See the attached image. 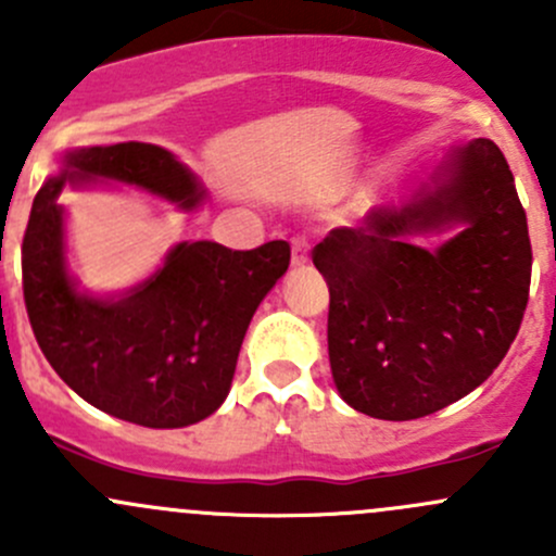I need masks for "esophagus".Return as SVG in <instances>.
Segmentation results:
<instances>
[{"instance_id":"34e87169","label":"esophagus","mask_w":556,"mask_h":556,"mask_svg":"<svg viewBox=\"0 0 556 556\" xmlns=\"http://www.w3.org/2000/svg\"><path fill=\"white\" fill-rule=\"evenodd\" d=\"M290 263L293 266H304L309 263V242L304 237H295L293 239V252H290Z\"/></svg>"}]
</instances>
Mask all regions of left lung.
Masks as SVG:
<instances>
[{"mask_svg":"<svg viewBox=\"0 0 556 556\" xmlns=\"http://www.w3.org/2000/svg\"><path fill=\"white\" fill-rule=\"evenodd\" d=\"M441 232L433 248L416 242ZM314 266L330 290V371L355 412L406 422L473 392L517 339L530 293L527 215L501 148H454L408 204L330 231Z\"/></svg>","mask_w":556,"mask_h":556,"instance_id":"1","label":"left lung"}]
</instances>
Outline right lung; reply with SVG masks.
Masks as SVG:
<instances>
[{"mask_svg": "<svg viewBox=\"0 0 556 556\" xmlns=\"http://www.w3.org/2000/svg\"><path fill=\"white\" fill-rule=\"evenodd\" d=\"M31 204L24 299L53 371L99 412L144 428H188L223 406L261 301L290 266V244L228 250L179 242L148 279L121 293L80 290L66 261L64 185L115 182L193 212L204 185L166 148L97 144L61 153Z\"/></svg>", "mask_w": 556, "mask_h": 556, "instance_id": "1", "label": "right lung"}]
</instances>
